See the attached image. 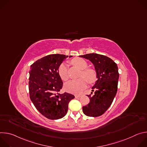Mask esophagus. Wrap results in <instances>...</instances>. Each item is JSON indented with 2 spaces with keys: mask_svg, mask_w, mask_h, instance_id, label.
Masks as SVG:
<instances>
[{
  "mask_svg": "<svg viewBox=\"0 0 147 147\" xmlns=\"http://www.w3.org/2000/svg\"><path fill=\"white\" fill-rule=\"evenodd\" d=\"M81 97V95H75L76 98H79Z\"/></svg>",
  "mask_w": 147,
  "mask_h": 147,
  "instance_id": "34e87169",
  "label": "esophagus"
}]
</instances>
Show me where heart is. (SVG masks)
Listing matches in <instances>:
<instances>
[{
  "label": "heart",
  "instance_id": "obj_1",
  "mask_svg": "<svg viewBox=\"0 0 147 147\" xmlns=\"http://www.w3.org/2000/svg\"><path fill=\"white\" fill-rule=\"evenodd\" d=\"M72 64L81 70L82 73L81 76H84L88 79L89 82H94L96 79L95 73L94 70L91 69H86L87 67L88 64L86 60L81 58H74L71 60ZM59 74L62 80L66 81L69 79V74L67 66L65 63H62L58 69ZM87 84V80L85 77H81L77 80H72L65 84V89L66 91L74 94H79L84 89Z\"/></svg>",
  "mask_w": 147,
  "mask_h": 147
}]
</instances>
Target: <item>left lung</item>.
<instances>
[{
	"label": "left lung",
	"mask_w": 147,
	"mask_h": 147,
	"mask_svg": "<svg viewBox=\"0 0 147 147\" xmlns=\"http://www.w3.org/2000/svg\"><path fill=\"white\" fill-rule=\"evenodd\" d=\"M89 60L94 65L97 80L92 87V94L87 95L90 102L82 107L87 116L98 117L103 115L111 107L117 91L119 77L118 67L111 58L97 53H89L79 56Z\"/></svg>",
	"instance_id": "8db88e82"
}]
</instances>
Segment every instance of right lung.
<instances>
[{
    "instance_id": "right-lung-1",
    "label": "right lung",
    "mask_w": 147,
    "mask_h": 147,
    "mask_svg": "<svg viewBox=\"0 0 147 147\" xmlns=\"http://www.w3.org/2000/svg\"><path fill=\"white\" fill-rule=\"evenodd\" d=\"M67 57L60 54L49 55L36 60L30 67V99L36 109L49 119L63 117L67 112L69 102L74 98L73 95L67 92L58 93L63 86L58 69Z\"/></svg>"
}]
</instances>
